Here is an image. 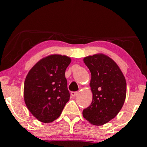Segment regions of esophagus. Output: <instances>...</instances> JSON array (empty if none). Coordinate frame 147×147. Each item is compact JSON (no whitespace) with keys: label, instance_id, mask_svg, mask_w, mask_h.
Segmentation results:
<instances>
[{"label":"esophagus","instance_id":"34e87169","mask_svg":"<svg viewBox=\"0 0 147 147\" xmlns=\"http://www.w3.org/2000/svg\"><path fill=\"white\" fill-rule=\"evenodd\" d=\"M78 94V92H72L71 93V96H73V97H75V96H77Z\"/></svg>","mask_w":147,"mask_h":147}]
</instances>
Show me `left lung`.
Segmentation results:
<instances>
[{"mask_svg":"<svg viewBox=\"0 0 147 147\" xmlns=\"http://www.w3.org/2000/svg\"><path fill=\"white\" fill-rule=\"evenodd\" d=\"M84 62L91 72L92 102L82 114L92 124L103 125L115 118L124 105L125 78L116 62L103 53L84 57Z\"/></svg>","mask_w":147,"mask_h":147,"instance_id":"8db88e82","label":"left lung"}]
</instances>
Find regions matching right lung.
<instances>
[{"instance_id": "obj_1", "label": "right lung", "mask_w": 147, "mask_h": 147, "mask_svg": "<svg viewBox=\"0 0 147 147\" xmlns=\"http://www.w3.org/2000/svg\"><path fill=\"white\" fill-rule=\"evenodd\" d=\"M71 58L59 54L40 59L27 74L24 100L29 112L40 122L49 123L59 118L69 100L66 68Z\"/></svg>"}]
</instances>
